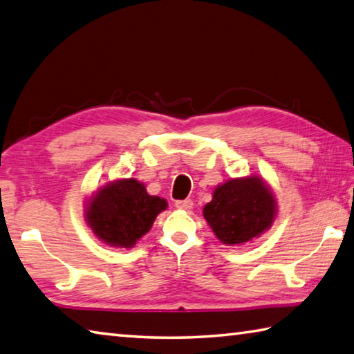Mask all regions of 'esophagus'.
Masks as SVG:
<instances>
[{"label":"esophagus","instance_id":"1","mask_svg":"<svg viewBox=\"0 0 354 354\" xmlns=\"http://www.w3.org/2000/svg\"><path fill=\"white\" fill-rule=\"evenodd\" d=\"M192 200L191 198H186V200H177L176 202V208L178 209H183V211H189L192 208Z\"/></svg>","mask_w":354,"mask_h":354}]
</instances>
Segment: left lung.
Returning a JSON list of instances; mask_svg holds the SVG:
<instances>
[{
	"mask_svg": "<svg viewBox=\"0 0 354 354\" xmlns=\"http://www.w3.org/2000/svg\"><path fill=\"white\" fill-rule=\"evenodd\" d=\"M203 216L220 242L239 245L268 230L276 216V202L262 178H232L216 188Z\"/></svg>",
	"mask_w": 354,
	"mask_h": 354,
	"instance_id": "obj_1",
	"label": "left lung"
}]
</instances>
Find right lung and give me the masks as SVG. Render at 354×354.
I'll return each instance as SVG.
<instances>
[{
    "instance_id": "add662e5",
    "label": "right lung",
    "mask_w": 354,
    "mask_h": 354,
    "mask_svg": "<svg viewBox=\"0 0 354 354\" xmlns=\"http://www.w3.org/2000/svg\"><path fill=\"white\" fill-rule=\"evenodd\" d=\"M166 205L165 198L149 196L136 178H123L97 191L86 211V220L104 243L131 248L151 230Z\"/></svg>"
}]
</instances>
